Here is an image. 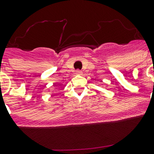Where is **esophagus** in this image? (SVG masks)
<instances>
[{"label":"esophagus","instance_id":"esophagus-1","mask_svg":"<svg viewBox=\"0 0 154 154\" xmlns=\"http://www.w3.org/2000/svg\"><path fill=\"white\" fill-rule=\"evenodd\" d=\"M76 74H77V75H82V71H81V70L77 69V71H76Z\"/></svg>","mask_w":154,"mask_h":154}]
</instances>
